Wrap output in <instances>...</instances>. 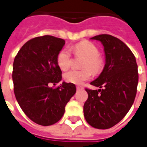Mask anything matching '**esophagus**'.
Here are the masks:
<instances>
[{"instance_id":"obj_1","label":"esophagus","mask_w":147,"mask_h":147,"mask_svg":"<svg viewBox=\"0 0 147 147\" xmlns=\"http://www.w3.org/2000/svg\"><path fill=\"white\" fill-rule=\"evenodd\" d=\"M76 88H77V90H78V91H79V90L84 89V88H83L82 86H81V85H77V86H76Z\"/></svg>"}]
</instances>
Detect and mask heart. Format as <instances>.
Returning <instances> with one entry per match:
<instances>
[{
  "mask_svg": "<svg viewBox=\"0 0 147 147\" xmlns=\"http://www.w3.org/2000/svg\"><path fill=\"white\" fill-rule=\"evenodd\" d=\"M72 53L77 57H84L81 66L82 69H71L64 75L65 80L76 85L82 84L94 74L100 73L104 69V58L99 54V49L92 42L84 40L74 45ZM57 63L62 70H66L71 65V53L68 49H63L57 55Z\"/></svg>",
  "mask_w": 147,
  "mask_h": 147,
  "instance_id": "obj_1",
  "label": "heart"
}]
</instances>
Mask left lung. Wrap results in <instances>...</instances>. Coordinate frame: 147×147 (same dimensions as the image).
Instances as JSON below:
<instances>
[{
	"instance_id": "obj_1",
	"label": "left lung",
	"mask_w": 147,
	"mask_h": 147,
	"mask_svg": "<svg viewBox=\"0 0 147 147\" xmlns=\"http://www.w3.org/2000/svg\"><path fill=\"white\" fill-rule=\"evenodd\" d=\"M91 39L103 44L106 63L98 78L91 82L100 89L85 88L88 98L83 111L90 125L105 130L119 123L134 104L139 78L137 64L134 53L118 38L100 34Z\"/></svg>"
}]
</instances>
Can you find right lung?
Masks as SVG:
<instances>
[{"instance_id": "1", "label": "right lung", "mask_w": 147, "mask_h": 147, "mask_svg": "<svg viewBox=\"0 0 147 147\" xmlns=\"http://www.w3.org/2000/svg\"><path fill=\"white\" fill-rule=\"evenodd\" d=\"M65 40L53 36L31 39L15 56L12 78L17 102L24 114L34 123L42 126L54 124L62 118L65 107L76 94L73 83L63 82L57 55Z\"/></svg>"}]
</instances>
